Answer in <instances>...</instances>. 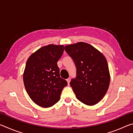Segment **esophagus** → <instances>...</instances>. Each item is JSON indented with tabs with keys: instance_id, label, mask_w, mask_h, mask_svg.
I'll use <instances>...</instances> for the list:
<instances>
[{
	"instance_id": "1",
	"label": "esophagus",
	"mask_w": 133,
	"mask_h": 133,
	"mask_svg": "<svg viewBox=\"0 0 133 133\" xmlns=\"http://www.w3.org/2000/svg\"><path fill=\"white\" fill-rule=\"evenodd\" d=\"M66 80H67V83H68V84H70V77L68 78Z\"/></svg>"
}]
</instances>
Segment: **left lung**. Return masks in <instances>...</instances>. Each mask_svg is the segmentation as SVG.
<instances>
[{"instance_id": "left-lung-1", "label": "left lung", "mask_w": 133, "mask_h": 133, "mask_svg": "<svg viewBox=\"0 0 133 133\" xmlns=\"http://www.w3.org/2000/svg\"><path fill=\"white\" fill-rule=\"evenodd\" d=\"M64 50L75 62L77 75L70 85L78 100L88 105L98 103L109 89L110 75L104 56L85 42L69 44Z\"/></svg>"}]
</instances>
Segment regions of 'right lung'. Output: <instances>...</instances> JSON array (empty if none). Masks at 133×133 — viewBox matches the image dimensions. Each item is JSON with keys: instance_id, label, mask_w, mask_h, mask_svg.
Masks as SVG:
<instances>
[{"instance_id": "obj_1", "label": "right lung", "mask_w": 133, "mask_h": 133, "mask_svg": "<svg viewBox=\"0 0 133 133\" xmlns=\"http://www.w3.org/2000/svg\"><path fill=\"white\" fill-rule=\"evenodd\" d=\"M64 51L63 45L49 44L31 54L23 73L26 90L33 102L40 107L52 106L60 99L67 85L60 76L57 63Z\"/></svg>"}]
</instances>
